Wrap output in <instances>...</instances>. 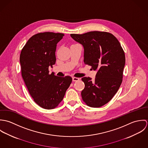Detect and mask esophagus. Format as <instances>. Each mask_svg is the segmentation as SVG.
<instances>
[{"mask_svg": "<svg viewBox=\"0 0 148 148\" xmlns=\"http://www.w3.org/2000/svg\"><path fill=\"white\" fill-rule=\"evenodd\" d=\"M79 78H77V77H72V81L73 82H76V81H78L79 80Z\"/></svg>", "mask_w": 148, "mask_h": 148, "instance_id": "1", "label": "esophagus"}]
</instances>
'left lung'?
I'll list each match as a JSON object with an SVG mask.
<instances>
[{
  "mask_svg": "<svg viewBox=\"0 0 148 148\" xmlns=\"http://www.w3.org/2000/svg\"><path fill=\"white\" fill-rule=\"evenodd\" d=\"M71 36L83 45L84 63L97 72L93 80L82 79L85 84L82 99L87 106L101 107L113 98L122 83L124 52L116 38L108 32L92 31Z\"/></svg>",
  "mask_w": 148,
  "mask_h": 148,
  "instance_id": "obj_1",
  "label": "left lung"
}]
</instances>
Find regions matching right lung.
Listing matches in <instances>:
<instances>
[{
	"label": "right lung",
	"mask_w": 148,
	"mask_h": 148,
	"mask_svg": "<svg viewBox=\"0 0 148 148\" xmlns=\"http://www.w3.org/2000/svg\"><path fill=\"white\" fill-rule=\"evenodd\" d=\"M63 34L39 33L32 36L21 50L20 55L21 75L34 101L44 109L56 108L63 99L72 83L69 76L58 77L48 68L56 62L58 42Z\"/></svg>",
	"instance_id": "add662e5"
}]
</instances>
